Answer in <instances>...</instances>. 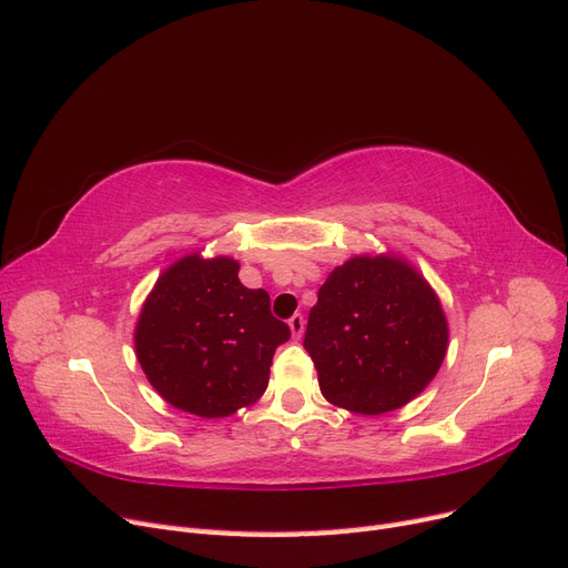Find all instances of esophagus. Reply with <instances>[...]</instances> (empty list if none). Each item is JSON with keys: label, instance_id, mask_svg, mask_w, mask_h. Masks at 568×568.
Segmentation results:
<instances>
[{"label": "esophagus", "instance_id": "34e87169", "mask_svg": "<svg viewBox=\"0 0 568 568\" xmlns=\"http://www.w3.org/2000/svg\"><path fill=\"white\" fill-rule=\"evenodd\" d=\"M288 326H291V334H294V338H301L303 329H305V317L301 313H296L288 320Z\"/></svg>", "mask_w": 568, "mask_h": 568}]
</instances>
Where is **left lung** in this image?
<instances>
[{
    "mask_svg": "<svg viewBox=\"0 0 568 568\" xmlns=\"http://www.w3.org/2000/svg\"><path fill=\"white\" fill-rule=\"evenodd\" d=\"M303 346L326 400L384 415L434 379L448 351V322L434 288L407 263L351 257L322 284Z\"/></svg>",
    "mask_w": 568,
    "mask_h": 568,
    "instance_id": "8db88e82",
    "label": "left lung"
}]
</instances>
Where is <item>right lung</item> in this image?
<instances>
[{"mask_svg":"<svg viewBox=\"0 0 568 568\" xmlns=\"http://www.w3.org/2000/svg\"><path fill=\"white\" fill-rule=\"evenodd\" d=\"M288 338V324L270 313L267 291L239 282L236 261L186 255L146 298L134 348L170 405L213 419L261 398L274 351Z\"/></svg>","mask_w":568,"mask_h":568,"instance_id":"add662e5","label":"right lung"}]
</instances>
